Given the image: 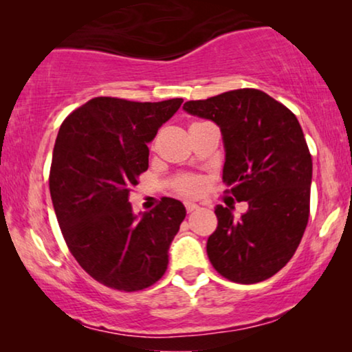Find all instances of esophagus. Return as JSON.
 Listing matches in <instances>:
<instances>
[{"label":"esophagus","instance_id":"esophagus-1","mask_svg":"<svg viewBox=\"0 0 352 352\" xmlns=\"http://www.w3.org/2000/svg\"><path fill=\"white\" fill-rule=\"evenodd\" d=\"M197 208H199V205H197V204H190V201H187V204H186L187 213H192V211L197 210Z\"/></svg>","mask_w":352,"mask_h":352}]
</instances>
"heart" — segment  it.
<instances>
[{
    "label": "heart",
    "mask_w": 352,
    "mask_h": 352,
    "mask_svg": "<svg viewBox=\"0 0 352 352\" xmlns=\"http://www.w3.org/2000/svg\"><path fill=\"white\" fill-rule=\"evenodd\" d=\"M171 184H173V187H175V190L177 192V194L186 195V197L199 195L200 192L205 189V181L201 179L200 176H195V175L176 176L175 179H173Z\"/></svg>",
    "instance_id": "1"
}]
</instances>
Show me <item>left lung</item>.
I'll return each mask as SVG.
<instances>
[{"mask_svg":"<svg viewBox=\"0 0 352 352\" xmlns=\"http://www.w3.org/2000/svg\"><path fill=\"white\" fill-rule=\"evenodd\" d=\"M184 110L214 122L223 133L228 194L248 211L214 208L218 228L206 253L228 280L256 283L295 254L309 219L312 158L295 113L259 89L243 88L189 100Z\"/></svg>","mask_w":352,"mask_h":352,"instance_id":"8db88e82","label":"left lung"}]
</instances>
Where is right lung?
Listing matches in <instances>:
<instances>
[{
	"label": "right lung",
	"instance_id": "right-lung-1",
	"mask_svg": "<svg viewBox=\"0 0 352 352\" xmlns=\"http://www.w3.org/2000/svg\"><path fill=\"white\" fill-rule=\"evenodd\" d=\"M181 104L94 98L60 124L50 171L57 223L80 266L113 290H144L168 267L184 205L163 197L138 218L128 199L148 168L147 142Z\"/></svg>",
	"mask_w": 352,
	"mask_h": 352
}]
</instances>
